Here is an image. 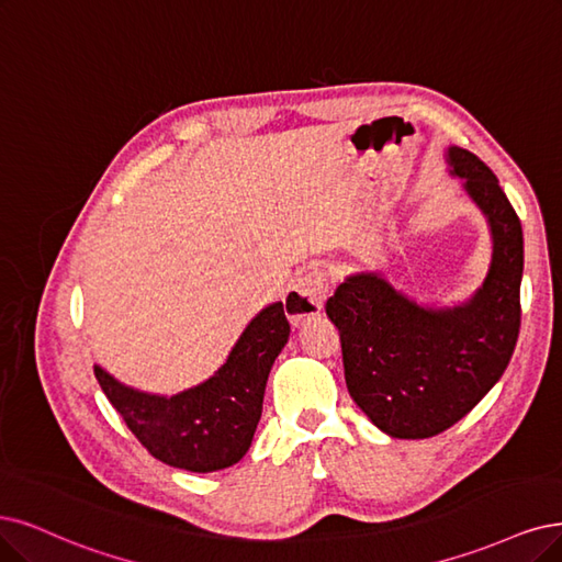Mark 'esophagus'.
I'll list each match as a JSON object with an SVG mask.
<instances>
[{"instance_id":"obj_1","label":"esophagus","mask_w":562,"mask_h":562,"mask_svg":"<svg viewBox=\"0 0 562 562\" xmlns=\"http://www.w3.org/2000/svg\"><path fill=\"white\" fill-rule=\"evenodd\" d=\"M330 282L326 270L310 268L296 278L294 286L284 296V313L294 326H301L305 319L319 315L324 301L328 299Z\"/></svg>"}]
</instances>
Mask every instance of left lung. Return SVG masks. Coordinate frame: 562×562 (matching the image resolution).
Returning <instances> with one entry per match:
<instances>
[{"label":"left lung","mask_w":562,"mask_h":562,"mask_svg":"<svg viewBox=\"0 0 562 562\" xmlns=\"http://www.w3.org/2000/svg\"><path fill=\"white\" fill-rule=\"evenodd\" d=\"M449 164L493 234L491 268L476 294L461 307L428 310L378 273H361L326 301L349 396L391 438H432L461 422L503 378L521 328V220L480 157L449 148Z\"/></svg>","instance_id":"left-lung-1"}]
</instances>
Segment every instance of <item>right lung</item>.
I'll return each mask as SVG.
<instances>
[{
    "label": "right lung",
    "instance_id": "add662e5",
    "mask_svg": "<svg viewBox=\"0 0 562 562\" xmlns=\"http://www.w3.org/2000/svg\"><path fill=\"white\" fill-rule=\"evenodd\" d=\"M286 338L282 303L268 305L247 324L211 380L171 398L122 386L99 366L94 375L124 424L157 461L190 472H215L238 463L252 445L268 372Z\"/></svg>",
    "mask_w": 562,
    "mask_h": 562
}]
</instances>
